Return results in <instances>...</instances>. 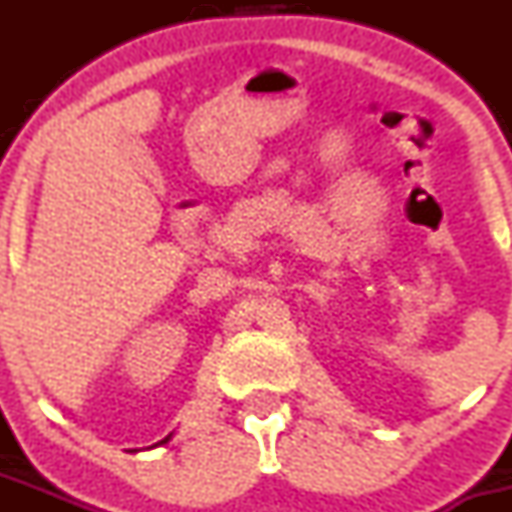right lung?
Returning a JSON list of instances; mask_svg holds the SVG:
<instances>
[{"label": "right lung", "mask_w": 512, "mask_h": 512, "mask_svg": "<svg viewBox=\"0 0 512 512\" xmlns=\"http://www.w3.org/2000/svg\"><path fill=\"white\" fill-rule=\"evenodd\" d=\"M169 440H171V435H169V437H163V440L156 442V445H166V442H169ZM156 445H153V448H156Z\"/></svg>", "instance_id": "1"}]
</instances>
